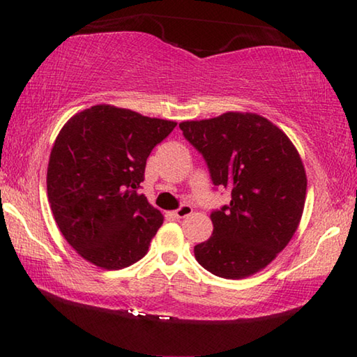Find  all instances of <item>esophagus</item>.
Listing matches in <instances>:
<instances>
[{"instance_id":"34e87169","label":"esophagus","mask_w":357,"mask_h":357,"mask_svg":"<svg viewBox=\"0 0 357 357\" xmlns=\"http://www.w3.org/2000/svg\"><path fill=\"white\" fill-rule=\"evenodd\" d=\"M192 214V208L187 206V204H183V206L178 208L176 211H173V215L176 219H184V217H189Z\"/></svg>"}]
</instances>
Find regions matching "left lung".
<instances>
[{"label":"left lung","mask_w":357,"mask_h":357,"mask_svg":"<svg viewBox=\"0 0 357 357\" xmlns=\"http://www.w3.org/2000/svg\"><path fill=\"white\" fill-rule=\"evenodd\" d=\"M185 140L206 160L214 185L231 202L211 213L213 236L195 245L197 261L223 279H244L266 268L298 229L307 178L291 140L255 113L228 112L184 121Z\"/></svg>","instance_id":"8db88e82"}]
</instances>
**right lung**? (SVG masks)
<instances>
[{"instance_id": "right-lung-1", "label": "right lung", "mask_w": 357, "mask_h": 357, "mask_svg": "<svg viewBox=\"0 0 357 357\" xmlns=\"http://www.w3.org/2000/svg\"><path fill=\"white\" fill-rule=\"evenodd\" d=\"M174 128V121L100 104L59 130L48 160V202L59 231L86 261L110 271L146 255L164 215L138 189L151 151Z\"/></svg>"}]
</instances>
